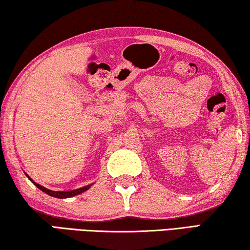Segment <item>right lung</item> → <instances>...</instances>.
Listing matches in <instances>:
<instances>
[{"instance_id": "obj_1", "label": "right lung", "mask_w": 250, "mask_h": 250, "mask_svg": "<svg viewBox=\"0 0 250 250\" xmlns=\"http://www.w3.org/2000/svg\"><path fill=\"white\" fill-rule=\"evenodd\" d=\"M25 175H26L29 180L32 181V183L36 186V188H39L41 191L45 192L46 194H48V195L50 196H54V197H57V198H68V197H73L75 195H78V194L83 193L84 191H87V189H89V188L91 185H87V186H83V188H77V189H74V191H67V192H64V191H50V189L44 188V186H42L40 184H37L34 182L31 177H29L26 173H25Z\"/></svg>"}]
</instances>
